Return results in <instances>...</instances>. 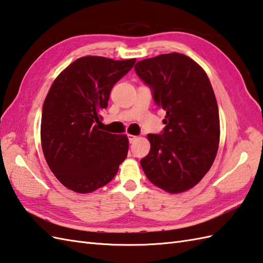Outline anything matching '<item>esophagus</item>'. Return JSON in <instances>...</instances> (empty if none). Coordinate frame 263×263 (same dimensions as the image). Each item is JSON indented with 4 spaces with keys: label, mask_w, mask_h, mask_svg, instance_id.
Segmentation results:
<instances>
[{
    "label": "esophagus",
    "mask_w": 263,
    "mask_h": 263,
    "mask_svg": "<svg viewBox=\"0 0 263 263\" xmlns=\"http://www.w3.org/2000/svg\"><path fill=\"white\" fill-rule=\"evenodd\" d=\"M127 138H129V142L130 143H133L137 140V137L136 136H131V134H129V136H127Z\"/></svg>",
    "instance_id": "esophagus-1"
}]
</instances>
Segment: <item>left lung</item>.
I'll use <instances>...</instances> for the list:
<instances>
[{
    "label": "left lung",
    "instance_id": "left-lung-1",
    "mask_svg": "<svg viewBox=\"0 0 263 263\" xmlns=\"http://www.w3.org/2000/svg\"><path fill=\"white\" fill-rule=\"evenodd\" d=\"M137 75L166 111L160 134H148L151 148L140 160L152 184L178 194L197 185L215 160L219 117L214 90L201 67L182 53L138 62Z\"/></svg>",
    "mask_w": 263,
    "mask_h": 263
}]
</instances>
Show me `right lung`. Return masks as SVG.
I'll use <instances>...</instances> for the list:
<instances>
[{
    "mask_svg": "<svg viewBox=\"0 0 263 263\" xmlns=\"http://www.w3.org/2000/svg\"><path fill=\"white\" fill-rule=\"evenodd\" d=\"M136 59L87 56L52 83L42 107L41 145L53 175L70 191L87 194L111 181L129 150L123 134L99 129L113 86Z\"/></svg>",
    "mask_w": 263,
    "mask_h": 263,
    "instance_id": "right-lung-1",
    "label": "right lung"
}]
</instances>
